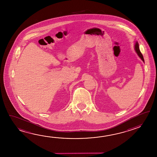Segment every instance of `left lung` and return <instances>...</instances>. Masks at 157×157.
<instances>
[{"instance_id":"1","label":"left lung","mask_w":157,"mask_h":157,"mask_svg":"<svg viewBox=\"0 0 157 157\" xmlns=\"http://www.w3.org/2000/svg\"><path fill=\"white\" fill-rule=\"evenodd\" d=\"M135 50H136V52L138 54L139 57H140L141 59L144 62V57H143V55H142V54H141V52L140 50V49H139V45L138 42H136V44L135 45Z\"/></svg>"}]
</instances>
